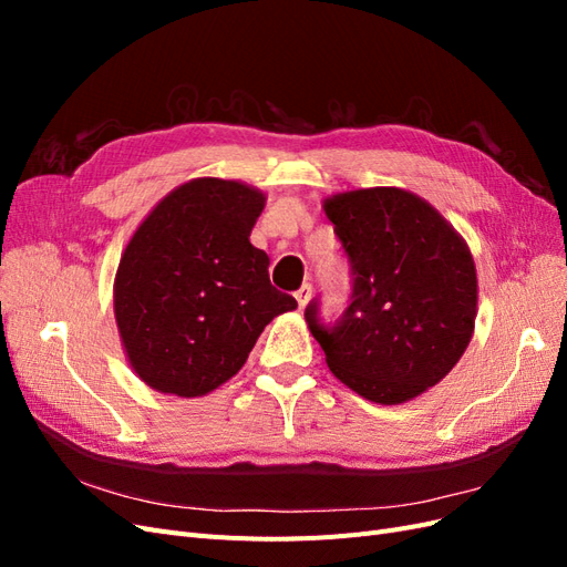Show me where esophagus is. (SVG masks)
Listing matches in <instances>:
<instances>
[{
  "label": "esophagus",
  "mask_w": 567,
  "mask_h": 567,
  "mask_svg": "<svg viewBox=\"0 0 567 567\" xmlns=\"http://www.w3.org/2000/svg\"><path fill=\"white\" fill-rule=\"evenodd\" d=\"M310 298H312V284H302L300 290L296 293V300L300 305V310H305V305L310 302Z\"/></svg>",
  "instance_id": "1"
}]
</instances>
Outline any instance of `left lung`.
<instances>
[{"mask_svg":"<svg viewBox=\"0 0 567 567\" xmlns=\"http://www.w3.org/2000/svg\"><path fill=\"white\" fill-rule=\"evenodd\" d=\"M323 213L352 265V302L326 329L305 321L340 383L404 404L447 375L473 338L477 274L468 244L431 203L398 186L342 192Z\"/></svg>","mask_w":567,"mask_h":567,"instance_id":"8db88e82","label":"left lung"}]
</instances>
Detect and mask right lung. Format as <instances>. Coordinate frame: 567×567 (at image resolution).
Wrapping results in <instances>:
<instances>
[{
	"instance_id": "right-lung-1",
	"label": "right lung",
	"mask_w": 567,
	"mask_h": 567,
	"mask_svg": "<svg viewBox=\"0 0 567 567\" xmlns=\"http://www.w3.org/2000/svg\"><path fill=\"white\" fill-rule=\"evenodd\" d=\"M267 196L198 177L161 198L127 241L113 312L132 371L163 394L203 398L241 371L265 326L298 302L250 244Z\"/></svg>"
}]
</instances>
